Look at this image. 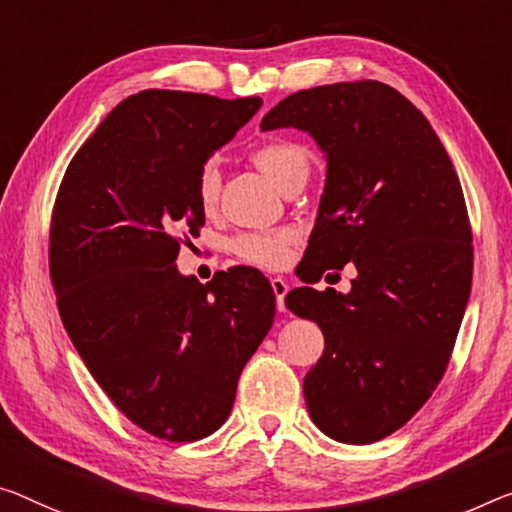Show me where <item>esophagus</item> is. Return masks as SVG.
Instances as JSON below:
<instances>
[{
  "label": "esophagus",
  "instance_id": "1",
  "mask_svg": "<svg viewBox=\"0 0 512 512\" xmlns=\"http://www.w3.org/2000/svg\"><path fill=\"white\" fill-rule=\"evenodd\" d=\"M272 290H274V297H277V309L279 311H286V304H283V297L288 293V283L283 281L281 277H274L272 279Z\"/></svg>",
  "mask_w": 512,
  "mask_h": 512
}]
</instances>
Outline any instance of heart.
<instances>
[{
	"instance_id": "b5f03b06",
	"label": "heart",
	"mask_w": 512,
	"mask_h": 512,
	"mask_svg": "<svg viewBox=\"0 0 512 512\" xmlns=\"http://www.w3.org/2000/svg\"><path fill=\"white\" fill-rule=\"evenodd\" d=\"M251 160L277 187H281L283 180H288L297 171L309 169V157H306L304 148L288 139L263 141L261 146L254 148ZM219 187H222V174H219L217 162H203L199 174H196V199H199L203 210L215 208ZM297 242H300V233L293 229L242 233L231 242V249L242 263L263 267V270H277V267H283L290 261Z\"/></svg>"
}]
</instances>
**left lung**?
I'll return each instance as SVG.
<instances>
[{"mask_svg": "<svg viewBox=\"0 0 512 512\" xmlns=\"http://www.w3.org/2000/svg\"><path fill=\"white\" fill-rule=\"evenodd\" d=\"M261 128L309 132L327 157L300 279L345 263L357 277L348 295L290 290L286 306L325 336L304 377L313 423L336 442L373 444L430 398L465 316L474 247L458 174L426 116L375 80L297 91Z\"/></svg>", "mask_w": 512, "mask_h": 512, "instance_id": "8db88e82", "label": "left lung"}]
</instances>
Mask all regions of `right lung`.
Here are the masks:
<instances>
[{
	"label": "right lung",
	"instance_id": "right-lung-1",
	"mask_svg": "<svg viewBox=\"0 0 512 512\" xmlns=\"http://www.w3.org/2000/svg\"><path fill=\"white\" fill-rule=\"evenodd\" d=\"M261 105L139 91L84 141L54 201L61 322L109 400L167 442H196L229 419L242 368L274 322L277 302L258 270L199 283L176 267L180 235L206 222L201 164Z\"/></svg>",
	"mask_w": 512,
	"mask_h": 512
}]
</instances>
